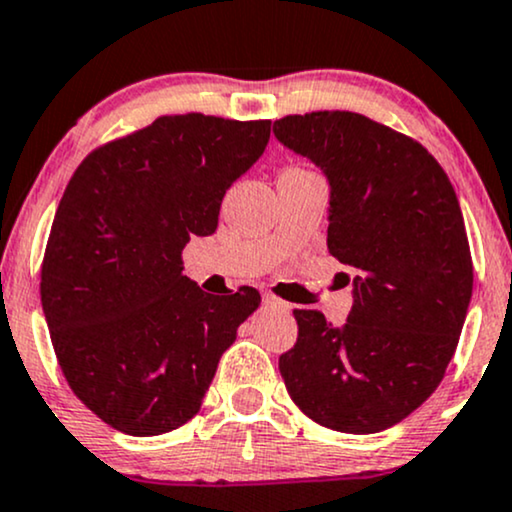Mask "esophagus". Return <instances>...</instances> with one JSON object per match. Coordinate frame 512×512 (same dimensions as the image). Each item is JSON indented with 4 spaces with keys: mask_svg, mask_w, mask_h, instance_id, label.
Masks as SVG:
<instances>
[{
    "mask_svg": "<svg viewBox=\"0 0 512 512\" xmlns=\"http://www.w3.org/2000/svg\"><path fill=\"white\" fill-rule=\"evenodd\" d=\"M262 303L267 305V307H272V310H281V312H288V310H291V305H288L286 300L276 298L274 293H262Z\"/></svg>",
    "mask_w": 512,
    "mask_h": 512,
    "instance_id": "34e87169",
    "label": "esophagus"
}]
</instances>
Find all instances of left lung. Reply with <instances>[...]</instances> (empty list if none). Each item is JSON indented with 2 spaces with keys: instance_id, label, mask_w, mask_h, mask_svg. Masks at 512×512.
I'll list each match as a JSON object with an SVG mask.
<instances>
[{
  "instance_id": "1",
  "label": "left lung",
  "mask_w": 512,
  "mask_h": 512,
  "mask_svg": "<svg viewBox=\"0 0 512 512\" xmlns=\"http://www.w3.org/2000/svg\"><path fill=\"white\" fill-rule=\"evenodd\" d=\"M274 135L329 176L326 245L357 269L343 329L293 310L283 384L326 429H389L432 396L458 348L474 279L458 197L427 147L365 114L283 116Z\"/></svg>"
}]
</instances>
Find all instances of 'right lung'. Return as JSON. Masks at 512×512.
Here are the masks:
<instances>
[{
	"label": "right lung",
	"instance_id": "1",
	"mask_svg": "<svg viewBox=\"0 0 512 512\" xmlns=\"http://www.w3.org/2000/svg\"><path fill=\"white\" fill-rule=\"evenodd\" d=\"M272 121L166 114L73 171L49 231L40 298L71 391L109 427L157 436L200 410L219 357L260 305L183 276L190 236L260 159Z\"/></svg>",
	"mask_w": 512,
	"mask_h": 512
}]
</instances>
